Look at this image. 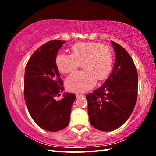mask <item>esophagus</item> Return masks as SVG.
I'll use <instances>...</instances> for the list:
<instances>
[{"mask_svg":"<svg viewBox=\"0 0 156 156\" xmlns=\"http://www.w3.org/2000/svg\"><path fill=\"white\" fill-rule=\"evenodd\" d=\"M83 96H84L83 94H76V97H77V98H80V97H83Z\"/></svg>","mask_w":156,"mask_h":156,"instance_id":"34e87169","label":"esophagus"}]
</instances>
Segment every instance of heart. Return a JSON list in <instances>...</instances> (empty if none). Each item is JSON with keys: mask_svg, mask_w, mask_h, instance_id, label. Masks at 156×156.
I'll use <instances>...</instances> for the list:
<instances>
[{"mask_svg": "<svg viewBox=\"0 0 156 156\" xmlns=\"http://www.w3.org/2000/svg\"><path fill=\"white\" fill-rule=\"evenodd\" d=\"M113 55L107 45L95 42L78 43L72 47V55L59 54L56 65L60 72L68 73L80 67L84 71L74 72L66 79L65 84L71 91L82 93L89 90L98 80H102L112 67Z\"/></svg>", "mask_w": 156, "mask_h": 156, "instance_id": "1", "label": "heart"}]
</instances>
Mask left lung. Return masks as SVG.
<instances>
[{"instance_id": "8db88e82", "label": "left lung", "mask_w": 156, "mask_h": 156, "mask_svg": "<svg viewBox=\"0 0 156 156\" xmlns=\"http://www.w3.org/2000/svg\"><path fill=\"white\" fill-rule=\"evenodd\" d=\"M115 54L113 71L104 84L86 95L91 125L98 130L112 131L122 126L135 107L138 77L126 50L111 41Z\"/></svg>"}]
</instances>
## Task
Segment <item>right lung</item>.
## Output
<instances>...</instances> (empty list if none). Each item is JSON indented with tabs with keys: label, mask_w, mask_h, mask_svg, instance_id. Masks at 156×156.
<instances>
[{
	"label": "right lung",
	"mask_w": 156,
	"mask_h": 156,
	"mask_svg": "<svg viewBox=\"0 0 156 156\" xmlns=\"http://www.w3.org/2000/svg\"><path fill=\"white\" fill-rule=\"evenodd\" d=\"M66 41L52 40L36 49L25 67L24 96L29 113L34 122L44 130L56 132L69 122L73 94L63 93V81L56 65L58 51Z\"/></svg>",
	"instance_id": "obj_1"
}]
</instances>
